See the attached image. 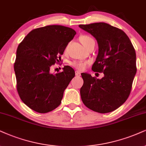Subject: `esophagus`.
<instances>
[{
  "label": "esophagus",
  "mask_w": 146,
  "mask_h": 146,
  "mask_svg": "<svg viewBox=\"0 0 146 146\" xmlns=\"http://www.w3.org/2000/svg\"><path fill=\"white\" fill-rule=\"evenodd\" d=\"M75 74H76V76H80V72L79 71L75 72Z\"/></svg>",
  "instance_id": "34e87169"
}]
</instances>
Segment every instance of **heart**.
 Segmentation results:
<instances>
[{
  "instance_id": "heart-1",
  "label": "heart",
  "mask_w": 146,
  "mask_h": 146,
  "mask_svg": "<svg viewBox=\"0 0 146 146\" xmlns=\"http://www.w3.org/2000/svg\"><path fill=\"white\" fill-rule=\"evenodd\" d=\"M80 40L81 42L83 44L84 46H85L89 42L90 40H93V39L91 36L88 35H82L80 37ZM89 62L87 61H82V60H74L70 62V65L72 66V67L76 68V69L82 70L85 68L87 65L89 64Z\"/></svg>"
}]
</instances>
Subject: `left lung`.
<instances>
[{"label":"left lung","instance_id":"1","mask_svg":"<svg viewBox=\"0 0 146 146\" xmlns=\"http://www.w3.org/2000/svg\"><path fill=\"white\" fill-rule=\"evenodd\" d=\"M79 27L98 40L99 53L91 69L104 74L102 79H97L89 74H81L82 101L96 112H111L123 105L130 95L137 72L135 50L123 30L108 23Z\"/></svg>","mask_w":146,"mask_h":146}]
</instances>
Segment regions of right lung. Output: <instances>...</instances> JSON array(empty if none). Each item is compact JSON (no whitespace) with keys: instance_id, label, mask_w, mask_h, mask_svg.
Instances as JSON below:
<instances>
[{"instance_id":"1","label":"right lung","mask_w":146,"mask_h":146,"mask_svg":"<svg viewBox=\"0 0 146 146\" xmlns=\"http://www.w3.org/2000/svg\"><path fill=\"white\" fill-rule=\"evenodd\" d=\"M76 34L68 27L46 26L32 30L19 43L14 63L16 87L21 101L32 110L44 114L60 105L74 70L65 66L54 75L50 68L59 62Z\"/></svg>"}]
</instances>
